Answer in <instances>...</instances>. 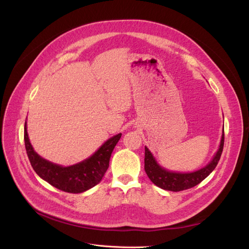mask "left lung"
<instances>
[{
  "mask_svg": "<svg viewBox=\"0 0 249 249\" xmlns=\"http://www.w3.org/2000/svg\"><path fill=\"white\" fill-rule=\"evenodd\" d=\"M224 144V131L222 132V137L220 141L219 148H218L217 153L213 157L212 161H211L207 166L203 168L193 171V172H172L167 169L161 167L156 159L154 158L153 154L149 152V149L145 146V155H144V169L147 177L152 182L162 188L164 190L168 191H182L186 189H190V188L198 185L202 182L211 172H212L215 167L217 166L218 162L220 160V157L223 150Z\"/></svg>",
  "mask_w": 249,
  "mask_h": 249,
  "instance_id": "obj_1",
  "label": "left lung"
}]
</instances>
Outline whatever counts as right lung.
I'll use <instances>...</instances> for the list:
<instances>
[{
  "label": "right lung",
  "instance_id": "obj_1",
  "mask_svg": "<svg viewBox=\"0 0 249 249\" xmlns=\"http://www.w3.org/2000/svg\"><path fill=\"white\" fill-rule=\"evenodd\" d=\"M25 146L33 169L42 179L59 190L69 193H82L99 184L109 167L111 154L122 134L108 139L88 159L71 166L63 167L43 159L33 149L25 123Z\"/></svg>",
  "mask_w": 249,
  "mask_h": 249
}]
</instances>
